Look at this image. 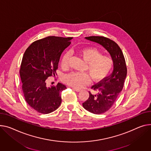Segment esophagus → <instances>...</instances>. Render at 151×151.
Masks as SVG:
<instances>
[{"mask_svg": "<svg viewBox=\"0 0 151 151\" xmlns=\"http://www.w3.org/2000/svg\"><path fill=\"white\" fill-rule=\"evenodd\" d=\"M72 88H73V90H75V91H76V92H79L80 90H81V89H79V88H74V87H73Z\"/></svg>", "mask_w": 151, "mask_h": 151, "instance_id": "34e87169", "label": "esophagus"}]
</instances>
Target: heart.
Instances as JSON below:
<instances>
[{
	"label": "heart",
	"instance_id": "obj_1",
	"mask_svg": "<svg viewBox=\"0 0 151 151\" xmlns=\"http://www.w3.org/2000/svg\"><path fill=\"white\" fill-rule=\"evenodd\" d=\"M77 53L86 61L84 70L87 72H71L65 75L63 81L74 87H80L86 84L90 80V76L93 81H98L106 78L111 72L114 66L112 58L103 55L101 50L96 47H85L77 50ZM69 52H65L61 59V65L66 67L68 65Z\"/></svg>",
	"mask_w": 151,
	"mask_h": 151
}]
</instances>
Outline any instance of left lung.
<instances>
[{
  "instance_id": "obj_1",
  "label": "left lung",
  "mask_w": 151,
  "mask_h": 151,
  "mask_svg": "<svg viewBox=\"0 0 151 151\" xmlns=\"http://www.w3.org/2000/svg\"><path fill=\"white\" fill-rule=\"evenodd\" d=\"M86 39L103 46L114 60V71L92 88L98 92L96 95L89 92V97L83 103L84 108L94 114H101L114 105L123 88L127 75V67L121 48L112 40L104 36H88Z\"/></svg>"
}]
</instances>
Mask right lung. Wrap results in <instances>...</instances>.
Instances as JSON below:
<instances>
[{"mask_svg": "<svg viewBox=\"0 0 151 151\" xmlns=\"http://www.w3.org/2000/svg\"><path fill=\"white\" fill-rule=\"evenodd\" d=\"M72 38L48 36L33 42L24 54L19 71L22 92L28 105L39 113L50 114L61 105L66 86L59 83L47 87L45 80L56 74L60 56Z\"/></svg>", "mask_w": 151, "mask_h": 151, "instance_id": "right-lung-1", "label": "right lung"}]
</instances>
